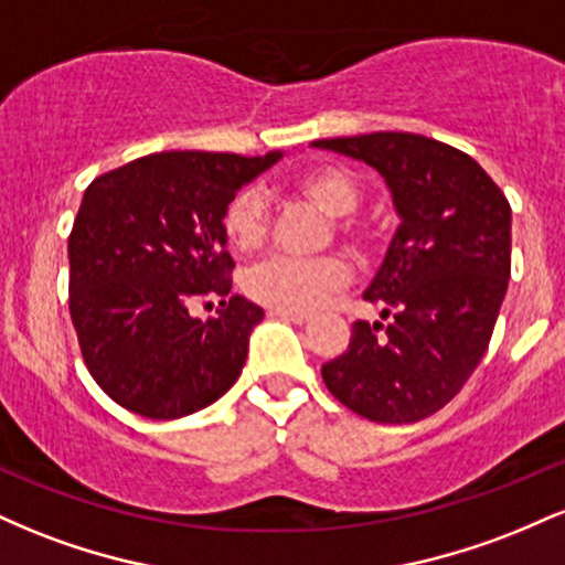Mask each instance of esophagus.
Wrapping results in <instances>:
<instances>
[{
	"label": "esophagus",
	"mask_w": 565,
	"mask_h": 565,
	"mask_svg": "<svg viewBox=\"0 0 565 565\" xmlns=\"http://www.w3.org/2000/svg\"><path fill=\"white\" fill-rule=\"evenodd\" d=\"M274 319H284V321H291V323H308L310 316L308 313H297V310H268Z\"/></svg>",
	"instance_id": "obj_1"
}]
</instances>
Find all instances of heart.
<instances>
[{"label":"heart","mask_w":565,"mask_h":565,"mask_svg":"<svg viewBox=\"0 0 565 565\" xmlns=\"http://www.w3.org/2000/svg\"><path fill=\"white\" fill-rule=\"evenodd\" d=\"M297 191L334 217L350 215L361 201V188L353 174L345 167L334 164L305 172L297 180ZM337 228L353 242H366V231L350 220H340ZM223 233L225 242L236 252H252L263 244L268 233V201L263 191L244 188L225 204ZM348 278L350 265L340 255H323L313 260L274 255L246 270L244 287L246 295L265 308L308 313V310L321 308L337 289L345 287Z\"/></svg>","instance_id":"heart-1"}]
</instances>
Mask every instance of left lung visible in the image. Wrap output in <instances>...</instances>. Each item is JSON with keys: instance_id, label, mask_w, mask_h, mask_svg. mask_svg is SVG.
<instances>
[{"instance_id": "1", "label": "left lung", "mask_w": 565, "mask_h": 565, "mask_svg": "<svg viewBox=\"0 0 565 565\" xmlns=\"http://www.w3.org/2000/svg\"><path fill=\"white\" fill-rule=\"evenodd\" d=\"M313 146L374 167L401 217L364 291L387 327L355 321L348 350L321 377L372 423H417L462 391L489 348L510 278V204L476 159L425 135Z\"/></svg>"}]
</instances>
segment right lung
Segmentation results:
<instances>
[{
  "instance_id": "1",
  "label": "right lung",
  "mask_w": 565,
  "mask_h": 565,
  "mask_svg": "<svg viewBox=\"0 0 565 565\" xmlns=\"http://www.w3.org/2000/svg\"><path fill=\"white\" fill-rule=\"evenodd\" d=\"M281 157L151 153L87 185L68 236V310L84 364L119 406L178 419L238 380L265 313L231 295L223 212ZM206 299L221 308L201 322L192 308Z\"/></svg>"
}]
</instances>
